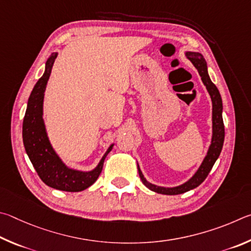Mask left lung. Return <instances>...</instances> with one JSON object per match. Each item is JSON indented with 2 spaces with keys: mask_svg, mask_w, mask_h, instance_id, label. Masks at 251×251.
<instances>
[{
  "mask_svg": "<svg viewBox=\"0 0 251 251\" xmlns=\"http://www.w3.org/2000/svg\"><path fill=\"white\" fill-rule=\"evenodd\" d=\"M187 58L192 61V64L195 66V68L199 72L200 76L201 77V80H203L204 85L207 88V90L210 95V98L213 101V139H212V144H210L209 150L207 155H206L205 160L201 163V168L197 171L196 174L193 176L190 181L183 184L181 186L173 187V188H165V187H160L152 185V184L149 183L146 178L143 177V174L141 171H139L140 178H141L142 183L146 185L148 188H150L151 191L160 193V194H166V195H177L182 194V193H185L187 191H191L193 188L197 187L201 185V183L205 181V178L207 177L209 174L210 170L215 164V162L218 159L219 154H221L223 144H224V139H225V128H224V121L222 117V110H223V102L221 95H219V91L217 87L214 85L210 80L207 73V65H206V61L204 57L201 56L199 52H186Z\"/></svg>",
  "mask_w": 251,
  "mask_h": 251,
  "instance_id": "1",
  "label": "left lung"
}]
</instances>
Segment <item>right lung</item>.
Segmentation results:
<instances>
[{"instance_id":"obj_1","label":"right lung","mask_w":251,"mask_h":251,"mask_svg":"<svg viewBox=\"0 0 251 251\" xmlns=\"http://www.w3.org/2000/svg\"><path fill=\"white\" fill-rule=\"evenodd\" d=\"M56 56L57 54H51L47 59L45 73L39 78L29 96L23 121V142L34 169L46 185L60 191L80 192L92 185L99 177L105 156L113 146L109 148L98 166L88 173L68 169L56 155L47 139L42 118L44 91L50 79Z\"/></svg>"}]
</instances>
